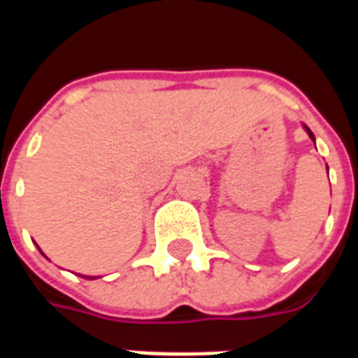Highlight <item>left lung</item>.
<instances>
[{
  "label": "left lung",
  "mask_w": 358,
  "mask_h": 358,
  "mask_svg": "<svg viewBox=\"0 0 358 358\" xmlns=\"http://www.w3.org/2000/svg\"><path fill=\"white\" fill-rule=\"evenodd\" d=\"M303 128H305V132L308 134V138H310V140L315 141V134H313V132H310V130H308V126H305V124H303ZM326 169H328V166H326Z\"/></svg>",
  "instance_id": "1"
}]
</instances>
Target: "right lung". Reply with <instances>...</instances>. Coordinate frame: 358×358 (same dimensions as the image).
<instances>
[{
	"mask_svg": "<svg viewBox=\"0 0 358 358\" xmlns=\"http://www.w3.org/2000/svg\"><path fill=\"white\" fill-rule=\"evenodd\" d=\"M82 278H88V280H95L94 276H82Z\"/></svg>",
	"mask_w": 358,
	"mask_h": 358,
	"instance_id": "obj_1",
	"label": "right lung"
}]
</instances>
